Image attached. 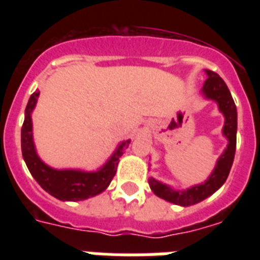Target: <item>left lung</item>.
Returning <instances> with one entry per match:
<instances>
[{
    "label": "left lung",
    "instance_id": "8db88e82",
    "mask_svg": "<svg viewBox=\"0 0 260 260\" xmlns=\"http://www.w3.org/2000/svg\"><path fill=\"white\" fill-rule=\"evenodd\" d=\"M206 74H208V79L202 87V91H204L206 98H210V100H214L217 102L218 108L222 112V114L225 116V124H224L222 132L230 143H228L225 152L218 159L217 166H216L214 171L204 185L194 186L186 191H175V190L170 189L169 186L155 181L154 178L148 179L151 190L158 197L169 202H173L175 205H194V204L205 200L206 197H209L210 194H213L216 190L220 189L222 183L226 181L232 163H234L235 151H236V131H238L236 105H235L234 98L231 95L230 89L225 85V82L222 81L221 77L210 70H206Z\"/></svg>",
    "mask_w": 260,
    "mask_h": 260
}]
</instances>
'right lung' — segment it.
I'll use <instances>...</instances> for the list:
<instances>
[{"mask_svg":"<svg viewBox=\"0 0 260 260\" xmlns=\"http://www.w3.org/2000/svg\"><path fill=\"white\" fill-rule=\"evenodd\" d=\"M40 91L36 90L30 95L28 105L25 108V118L21 128V151L22 158L25 160L26 167L32 177L47 193L54 196L60 201H81L89 197H94L109 186L117 170L118 159L125 150L129 140L122 142L116 150L112 158L108 160L101 170L95 173H83L75 170H55L39 159L35 151L32 140V120L30 113L34 110Z\"/></svg>","mask_w":260,"mask_h":260,"instance_id":"right-lung-1","label":"right lung"}]
</instances>
